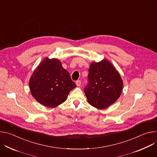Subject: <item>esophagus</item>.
I'll use <instances>...</instances> for the list:
<instances>
[{
  "label": "esophagus",
  "instance_id": "34e87169",
  "mask_svg": "<svg viewBox=\"0 0 157 157\" xmlns=\"http://www.w3.org/2000/svg\"><path fill=\"white\" fill-rule=\"evenodd\" d=\"M76 84L77 85V86H81V82L80 80H78L76 81Z\"/></svg>",
  "mask_w": 157,
  "mask_h": 157
}]
</instances>
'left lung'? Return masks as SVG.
Instances as JSON below:
<instances>
[{
	"label": "left lung",
	"instance_id": "1",
	"mask_svg": "<svg viewBox=\"0 0 157 157\" xmlns=\"http://www.w3.org/2000/svg\"><path fill=\"white\" fill-rule=\"evenodd\" d=\"M87 80L84 92L89 104L97 109L108 107L122 93V79L113 64L105 59L91 63Z\"/></svg>",
	"mask_w": 157,
	"mask_h": 157
}]
</instances>
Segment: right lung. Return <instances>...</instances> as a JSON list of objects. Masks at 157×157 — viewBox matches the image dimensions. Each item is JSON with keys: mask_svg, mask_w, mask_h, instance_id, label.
Returning a JSON list of instances; mask_svg holds the SVG:
<instances>
[{"mask_svg": "<svg viewBox=\"0 0 157 157\" xmlns=\"http://www.w3.org/2000/svg\"><path fill=\"white\" fill-rule=\"evenodd\" d=\"M29 86L33 97L39 103L55 107L66 100L76 85L59 60L46 58L33 73Z\"/></svg>", "mask_w": 157, "mask_h": 157, "instance_id": "add662e5", "label": "right lung"}]
</instances>
